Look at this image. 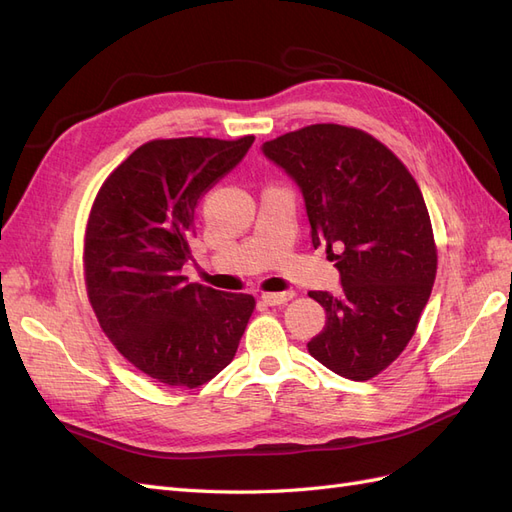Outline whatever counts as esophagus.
<instances>
[{
  "label": "esophagus",
  "instance_id": "34e87169",
  "mask_svg": "<svg viewBox=\"0 0 512 512\" xmlns=\"http://www.w3.org/2000/svg\"><path fill=\"white\" fill-rule=\"evenodd\" d=\"M290 299H292V292H290V290H286V292H267V294H262V303L271 305V307L284 305V303H288Z\"/></svg>",
  "mask_w": 512,
  "mask_h": 512
}]
</instances>
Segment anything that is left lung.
<instances>
[{"label": "left lung", "instance_id": "1", "mask_svg": "<svg viewBox=\"0 0 512 512\" xmlns=\"http://www.w3.org/2000/svg\"><path fill=\"white\" fill-rule=\"evenodd\" d=\"M262 153L297 181L314 247H327L342 294L312 290L327 322L309 354L348 380L378 376L404 352L438 269L429 211L395 153L374 136L316 123Z\"/></svg>", "mask_w": 512, "mask_h": 512}]
</instances>
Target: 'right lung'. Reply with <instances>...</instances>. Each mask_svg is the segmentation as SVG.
I'll list each match as a JSON object with an SVG mask.
<instances>
[{
  "mask_svg": "<svg viewBox=\"0 0 512 512\" xmlns=\"http://www.w3.org/2000/svg\"><path fill=\"white\" fill-rule=\"evenodd\" d=\"M252 143L254 136L149 141L106 177L91 207L83 252L89 303L113 346L162 384L196 389L218 376L254 312L252 294L181 275L198 200Z\"/></svg>",
  "mask_w": 512,
  "mask_h": 512,
  "instance_id": "1",
  "label": "right lung"
}]
</instances>
